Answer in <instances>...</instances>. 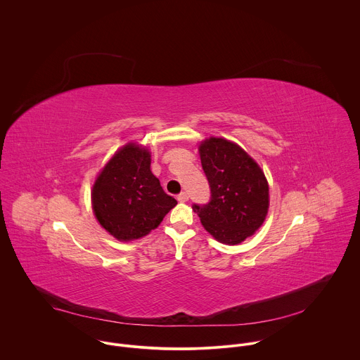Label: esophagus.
<instances>
[{
	"instance_id": "obj_1",
	"label": "esophagus",
	"mask_w": 360,
	"mask_h": 360,
	"mask_svg": "<svg viewBox=\"0 0 360 360\" xmlns=\"http://www.w3.org/2000/svg\"><path fill=\"white\" fill-rule=\"evenodd\" d=\"M177 201H179V202H187V201H188V194L184 193V191L180 193V194L177 195Z\"/></svg>"
}]
</instances>
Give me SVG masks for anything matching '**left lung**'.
Segmentation results:
<instances>
[{"label":"left lung","instance_id":"8db88e82","mask_svg":"<svg viewBox=\"0 0 360 360\" xmlns=\"http://www.w3.org/2000/svg\"><path fill=\"white\" fill-rule=\"evenodd\" d=\"M202 169L211 187V201L194 205L204 229L229 245L251 238L269 210V186L259 165L236 142L210 136L200 142Z\"/></svg>","mask_w":360,"mask_h":360}]
</instances>
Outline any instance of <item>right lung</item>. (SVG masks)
I'll return each instance as SVG.
<instances>
[{
    "label": "right lung",
    "mask_w": 360,
    "mask_h": 360,
    "mask_svg": "<svg viewBox=\"0 0 360 360\" xmlns=\"http://www.w3.org/2000/svg\"><path fill=\"white\" fill-rule=\"evenodd\" d=\"M99 225L119 241L142 239L177 205L150 170V150L127 142L98 173L91 191Z\"/></svg>",
    "instance_id": "right-lung-1"
}]
</instances>
